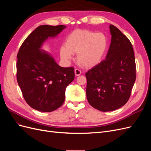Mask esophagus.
I'll list each match as a JSON object with an SVG mask.
<instances>
[{"instance_id": "esophagus-1", "label": "esophagus", "mask_w": 151, "mask_h": 151, "mask_svg": "<svg viewBox=\"0 0 151 151\" xmlns=\"http://www.w3.org/2000/svg\"><path fill=\"white\" fill-rule=\"evenodd\" d=\"M74 73L76 76H79L81 74V71L79 69H78V68H76L74 70Z\"/></svg>"}]
</instances>
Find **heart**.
<instances>
[{
    "label": "heart",
    "mask_w": 151,
    "mask_h": 151,
    "mask_svg": "<svg viewBox=\"0 0 151 151\" xmlns=\"http://www.w3.org/2000/svg\"><path fill=\"white\" fill-rule=\"evenodd\" d=\"M108 45L107 36L103 33L89 30H76L67 37L65 44L60 48V57L70 61L73 53H77V60L86 68L94 67L101 62Z\"/></svg>",
    "instance_id": "b5f03b06"
}]
</instances>
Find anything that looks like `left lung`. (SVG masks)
<instances>
[{
    "instance_id": "8db88e82",
    "label": "left lung",
    "mask_w": 151,
    "mask_h": 151,
    "mask_svg": "<svg viewBox=\"0 0 151 151\" xmlns=\"http://www.w3.org/2000/svg\"><path fill=\"white\" fill-rule=\"evenodd\" d=\"M111 43L105 60L86 73V96L93 108L110 111L125 105L136 79L134 52L130 40L110 24Z\"/></svg>"
}]
</instances>
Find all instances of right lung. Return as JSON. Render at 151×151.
<instances>
[{
  "instance_id": "1",
  "label": "right lung",
  "mask_w": 151,
  "mask_h": 151,
  "mask_svg": "<svg viewBox=\"0 0 151 151\" xmlns=\"http://www.w3.org/2000/svg\"><path fill=\"white\" fill-rule=\"evenodd\" d=\"M65 26L42 25L22 43L17 55V81L26 103L36 110L51 112L65 101L67 86L74 79V67H62L42 50L48 38H54Z\"/></svg>"
}]
</instances>
